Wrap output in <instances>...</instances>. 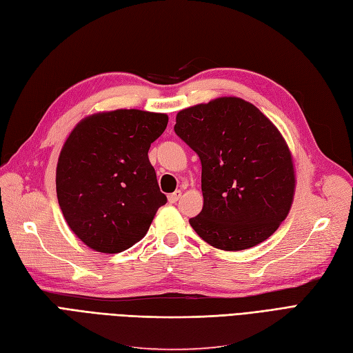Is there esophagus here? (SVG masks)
Instances as JSON below:
<instances>
[{"instance_id":"1","label":"esophagus","mask_w":353,"mask_h":353,"mask_svg":"<svg viewBox=\"0 0 353 353\" xmlns=\"http://www.w3.org/2000/svg\"><path fill=\"white\" fill-rule=\"evenodd\" d=\"M180 196H182V191L177 190V191H174L173 194L168 195V201H170V203H176V201L180 199Z\"/></svg>"}]
</instances>
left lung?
Here are the masks:
<instances>
[{"mask_svg":"<svg viewBox=\"0 0 353 353\" xmlns=\"http://www.w3.org/2000/svg\"><path fill=\"white\" fill-rule=\"evenodd\" d=\"M174 132L201 161L203 209L190 224L224 251L272 236L293 203L294 168L280 130L241 97H218L177 112Z\"/></svg>","mask_w":353,"mask_h":353,"instance_id":"8db88e82","label":"left lung"}]
</instances>
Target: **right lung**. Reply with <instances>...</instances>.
<instances>
[{"instance_id": "right-lung-1", "label": "right lung", "mask_w": 353, "mask_h": 353, "mask_svg": "<svg viewBox=\"0 0 353 353\" xmlns=\"http://www.w3.org/2000/svg\"><path fill=\"white\" fill-rule=\"evenodd\" d=\"M168 116L141 110L97 112L73 128L57 163V199L70 230L94 251L141 241L167 196L149 161Z\"/></svg>"}]
</instances>
